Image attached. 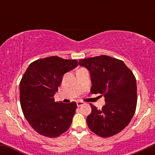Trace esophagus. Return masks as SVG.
Instances as JSON below:
<instances>
[{
    "label": "esophagus",
    "mask_w": 155,
    "mask_h": 155,
    "mask_svg": "<svg viewBox=\"0 0 155 155\" xmlns=\"http://www.w3.org/2000/svg\"><path fill=\"white\" fill-rule=\"evenodd\" d=\"M85 103L84 102H83V101H77V106L78 107H80V106H82V105H84V104Z\"/></svg>",
    "instance_id": "obj_1"
}]
</instances>
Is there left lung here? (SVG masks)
Listing matches in <instances>:
<instances>
[{
    "instance_id": "left-lung-1",
    "label": "left lung",
    "mask_w": 155,
    "mask_h": 155,
    "mask_svg": "<svg viewBox=\"0 0 155 155\" xmlns=\"http://www.w3.org/2000/svg\"><path fill=\"white\" fill-rule=\"evenodd\" d=\"M79 65L90 71V92L104 95L106 102L101 109L90 104L92 112L87 117L89 128L103 138L114 136L125 128L136 111V77L122 60L107 55L79 60Z\"/></svg>"
}]
</instances>
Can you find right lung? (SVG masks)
I'll return each mask as SVG.
<instances>
[{
  "mask_svg": "<svg viewBox=\"0 0 155 155\" xmlns=\"http://www.w3.org/2000/svg\"><path fill=\"white\" fill-rule=\"evenodd\" d=\"M76 60L51 56L30 64L19 83V99L23 114L40 135L56 138L67 131L72 123L76 102H55L63 76L78 66Z\"/></svg>",
  "mask_w": 155,
  "mask_h": 155,
  "instance_id": "right-lung-1",
  "label": "right lung"
}]
</instances>
